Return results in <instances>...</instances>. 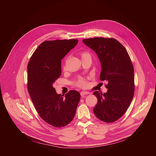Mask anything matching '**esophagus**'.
Returning a JSON list of instances; mask_svg holds the SVG:
<instances>
[{"mask_svg": "<svg viewBox=\"0 0 156 156\" xmlns=\"http://www.w3.org/2000/svg\"><path fill=\"white\" fill-rule=\"evenodd\" d=\"M90 93L88 92H87V91H82L81 92H80V95H81V96L82 97H85V96H86V95H88Z\"/></svg>", "mask_w": 156, "mask_h": 156, "instance_id": "obj_1", "label": "esophagus"}]
</instances>
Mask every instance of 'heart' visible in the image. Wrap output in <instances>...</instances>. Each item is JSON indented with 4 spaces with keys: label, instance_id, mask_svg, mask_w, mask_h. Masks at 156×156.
Instances as JSON below:
<instances>
[{
    "label": "heart",
    "instance_id": "1",
    "mask_svg": "<svg viewBox=\"0 0 156 156\" xmlns=\"http://www.w3.org/2000/svg\"><path fill=\"white\" fill-rule=\"evenodd\" d=\"M80 55L81 56L82 59H85V58H91L90 54L89 52L86 51H82ZM75 84L77 87L79 88H86L88 85V79H85L84 77H80L76 80V82H75Z\"/></svg>",
    "mask_w": 156,
    "mask_h": 156
}]
</instances>
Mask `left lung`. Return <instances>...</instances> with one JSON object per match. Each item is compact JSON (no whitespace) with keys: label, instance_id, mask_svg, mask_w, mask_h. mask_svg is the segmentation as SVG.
Returning a JSON list of instances; mask_svg holds the SVG:
<instances>
[{"label":"left lung","instance_id":"left-lung-1","mask_svg":"<svg viewBox=\"0 0 156 156\" xmlns=\"http://www.w3.org/2000/svg\"><path fill=\"white\" fill-rule=\"evenodd\" d=\"M83 42L98 55L101 71V81H107L106 93L94 92L98 101L93 111L103 122L119 119L127 111L134 93V68L125 47L112 38L95 37Z\"/></svg>","mask_w":156,"mask_h":156}]
</instances>
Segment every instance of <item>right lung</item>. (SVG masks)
<instances>
[{"label": "right lung", "instance_id": "right-lung-1", "mask_svg": "<svg viewBox=\"0 0 156 156\" xmlns=\"http://www.w3.org/2000/svg\"><path fill=\"white\" fill-rule=\"evenodd\" d=\"M78 40L45 41L34 52L27 65V89L40 116L50 125L60 128L73 119L80 94L70 90L62 97L53 83L61 75V60Z\"/></svg>", "mask_w": 156, "mask_h": 156}]
</instances>
